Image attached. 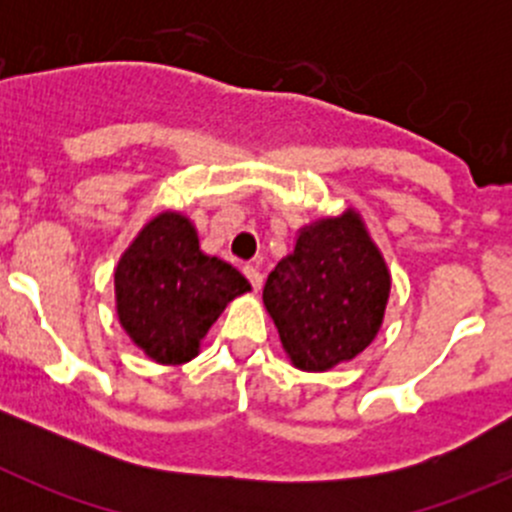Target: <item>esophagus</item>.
Here are the masks:
<instances>
[{
    "instance_id": "esophagus-1",
    "label": "esophagus",
    "mask_w": 512,
    "mask_h": 512,
    "mask_svg": "<svg viewBox=\"0 0 512 512\" xmlns=\"http://www.w3.org/2000/svg\"><path fill=\"white\" fill-rule=\"evenodd\" d=\"M245 277L250 280V285H252V289H255V292L262 287V280H265V277H262V272H260V267H257V265H245Z\"/></svg>"
}]
</instances>
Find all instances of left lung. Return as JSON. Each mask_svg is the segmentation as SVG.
Returning <instances> with one entry per match:
<instances>
[{
  "instance_id": "8db88e82",
  "label": "left lung",
  "mask_w": 512,
  "mask_h": 512,
  "mask_svg": "<svg viewBox=\"0 0 512 512\" xmlns=\"http://www.w3.org/2000/svg\"><path fill=\"white\" fill-rule=\"evenodd\" d=\"M391 272L354 208L299 230L294 250L277 262L262 302L282 349L302 371L352 361L384 322Z\"/></svg>"
}]
</instances>
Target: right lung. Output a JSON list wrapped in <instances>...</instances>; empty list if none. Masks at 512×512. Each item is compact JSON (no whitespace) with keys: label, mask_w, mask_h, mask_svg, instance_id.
Here are the masks:
<instances>
[{"label":"right lung","mask_w":512,"mask_h":512,"mask_svg":"<svg viewBox=\"0 0 512 512\" xmlns=\"http://www.w3.org/2000/svg\"><path fill=\"white\" fill-rule=\"evenodd\" d=\"M116 314L131 342L158 364H185L223 309L250 282L200 250L198 230L165 210L141 227L113 272Z\"/></svg>","instance_id":"obj_1"}]
</instances>
